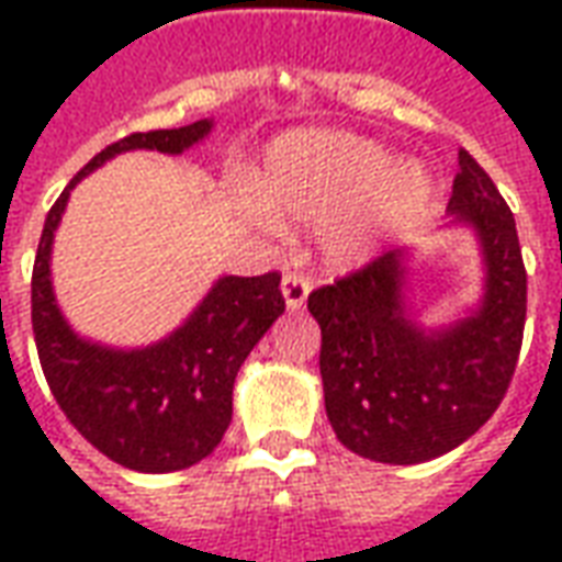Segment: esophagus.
Returning <instances> with one entry per match:
<instances>
[{
    "label": "esophagus",
    "mask_w": 562,
    "mask_h": 562,
    "mask_svg": "<svg viewBox=\"0 0 562 562\" xmlns=\"http://www.w3.org/2000/svg\"><path fill=\"white\" fill-rule=\"evenodd\" d=\"M282 297H285V306L289 310H301L306 304V297H310V282L304 277H297V273H285L282 277Z\"/></svg>",
    "instance_id": "34e87169"
}]
</instances>
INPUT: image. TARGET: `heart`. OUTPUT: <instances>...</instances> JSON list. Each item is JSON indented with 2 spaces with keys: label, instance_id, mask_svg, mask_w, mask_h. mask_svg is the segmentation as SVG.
<instances>
[{
  "label": "heart",
  "instance_id": "b5f03b06",
  "mask_svg": "<svg viewBox=\"0 0 562 562\" xmlns=\"http://www.w3.org/2000/svg\"><path fill=\"white\" fill-rule=\"evenodd\" d=\"M434 180L418 161L342 132H292L268 147L256 180L234 186V204L268 232L282 222L318 225L330 265H361L422 216Z\"/></svg>",
  "mask_w": 562,
  "mask_h": 562
}]
</instances>
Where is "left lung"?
<instances>
[{
  "instance_id": "8db88e82",
  "label": "left lung",
  "mask_w": 562,
  "mask_h": 562,
  "mask_svg": "<svg viewBox=\"0 0 562 562\" xmlns=\"http://www.w3.org/2000/svg\"><path fill=\"white\" fill-rule=\"evenodd\" d=\"M446 228L472 234L482 292L446 322L413 301V246L310 294L322 328L325 413L342 446L376 463H424L467 442L506 394L518 364L527 270L515 216L467 149Z\"/></svg>"
}]
</instances>
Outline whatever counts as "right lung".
<instances>
[{
    "instance_id": "right-lung-1",
    "label": "right lung",
    "mask_w": 562,
    "mask_h": 562,
    "mask_svg": "<svg viewBox=\"0 0 562 562\" xmlns=\"http://www.w3.org/2000/svg\"><path fill=\"white\" fill-rule=\"evenodd\" d=\"M213 132V120L138 132L83 165L47 213L32 268V330L47 385L80 434L126 470L177 472L213 454L232 424L237 370L285 313L280 273L220 277L161 340L111 346L71 328L54 292V237L75 186L132 149L180 156Z\"/></svg>"
}]
</instances>
